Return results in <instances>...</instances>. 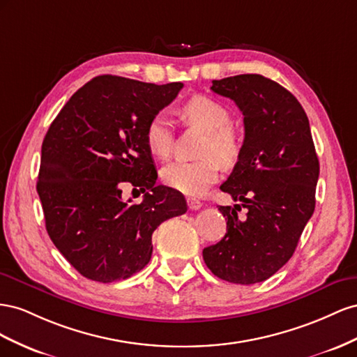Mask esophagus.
Wrapping results in <instances>:
<instances>
[{
  "label": "esophagus",
  "mask_w": 357,
  "mask_h": 357,
  "mask_svg": "<svg viewBox=\"0 0 357 357\" xmlns=\"http://www.w3.org/2000/svg\"><path fill=\"white\" fill-rule=\"evenodd\" d=\"M187 203H188V208H190L191 211H197V209H200V208L203 206L202 202H199L197 199H192V197H188V199H187Z\"/></svg>",
  "instance_id": "34e87169"
}]
</instances>
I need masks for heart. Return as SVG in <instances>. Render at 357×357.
Here are the masks:
<instances>
[{"instance_id":"obj_1","label":"heart","mask_w":357,"mask_h":357,"mask_svg":"<svg viewBox=\"0 0 357 357\" xmlns=\"http://www.w3.org/2000/svg\"><path fill=\"white\" fill-rule=\"evenodd\" d=\"M182 115L190 122L206 131L200 154L196 161L175 160L161 170L166 185L187 196H202L217 181L220 162L235 161L241 151L236 131L230 127V114L218 101L206 96H195L182 106ZM145 140L155 157L166 158L173 148V130L170 121L157 114L149 119L145 128Z\"/></svg>"}]
</instances>
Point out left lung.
Here are the masks:
<instances>
[{
    "mask_svg": "<svg viewBox=\"0 0 357 357\" xmlns=\"http://www.w3.org/2000/svg\"><path fill=\"white\" fill-rule=\"evenodd\" d=\"M211 89L236 103L245 137L220 187L241 205L220 206L227 233L203 250L215 277L235 284L268 280L286 264L315 208L320 165L310 121L290 91L261 75L212 80ZM245 207V218H238Z\"/></svg>",
    "mask_w": 357,
    "mask_h": 357,
    "instance_id": "8db88e82",
    "label": "left lung"
}]
</instances>
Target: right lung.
<instances>
[{"instance_id":"obj_1","label":"right lung","mask_w":357,"mask_h":357,"mask_svg":"<svg viewBox=\"0 0 357 357\" xmlns=\"http://www.w3.org/2000/svg\"><path fill=\"white\" fill-rule=\"evenodd\" d=\"M182 86L97 76L71 96L47 130L37 181L46 230L88 280L114 282L144 269L154 230L187 212L184 196L155 185L145 140L149 119ZM127 181L146 191L140 204L121 199Z\"/></svg>"}]
</instances>
